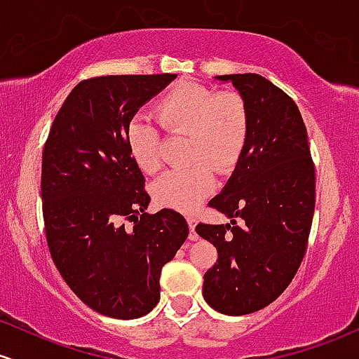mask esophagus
<instances>
[{"mask_svg": "<svg viewBox=\"0 0 359 359\" xmlns=\"http://www.w3.org/2000/svg\"><path fill=\"white\" fill-rule=\"evenodd\" d=\"M187 223H189V230H191V233H189V238L191 240H198L199 235L196 233V219L192 218V216H187Z\"/></svg>", "mask_w": 359, "mask_h": 359, "instance_id": "1", "label": "esophagus"}]
</instances>
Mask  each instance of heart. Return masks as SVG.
Listing matches in <instances>:
<instances>
[{"instance_id":"obj_1","label":"heart","mask_w":359,"mask_h":359,"mask_svg":"<svg viewBox=\"0 0 359 359\" xmlns=\"http://www.w3.org/2000/svg\"><path fill=\"white\" fill-rule=\"evenodd\" d=\"M156 121L167 133H187V158L194 163L168 170L153 184V198L163 208L194 211L216 187V168L231 172L250 137V110L233 90L215 92L198 81H180L155 102ZM126 148L144 173L161 167L160 133L144 116L126 126Z\"/></svg>"}]
</instances>
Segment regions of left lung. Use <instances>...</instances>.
I'll return each instance as SVG.
<instances>
[{"instance_id": "1", "label": "left lung", "mask_w": 359, "mask_h": 359, "mask_svg": "<svg viewBox=\"0 0 359 359\" xmlns=\"http://www.w3.org/2000/svg\"><path fill=\"white\" fill-rule=\"evenodd\" d=\"M218 80H230L247 100L250 137L226 187L208 204L231 223L196 226L218 250V261L204 274L203 294L218 312L247 315L288 288L305 257L315 165L305 122L288 93L255 73Z\"/></svg>"}]
</instances>
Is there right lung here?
<instances>
[{
  "mask_svg": "<svg viewBox=\"0 0 359 359\" xmlns=\"http://www.w3.org/2000/svg\"><path fill=\"white\" fill-rule=\"evenodd\" d=\"M177 74H109L80 81L42 151V215L50 257L85 305L137 318L160 300L161 269L186 242L180 212H144V177L126 148L136 110ZM133 223L126 227L125 223Z\"/></svg>",
  "mask_w": 359,
  "mask_h": 359,
  "instance_id": "obj_1",
  "label": "right lung"
}]
</instances>
